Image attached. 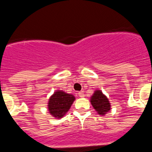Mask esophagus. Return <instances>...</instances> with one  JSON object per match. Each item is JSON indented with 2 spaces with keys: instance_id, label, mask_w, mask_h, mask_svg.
Returning a JSON list of instances; mask_svg holds the SVG:
<instances>
[{
  "instance_id": "obj_1",
  "label": "esophagus",
  "mask_w": 152,
  "mask_h": 152,
  "mask_svg": "<svg viewBox=\"0 0 152 152\" xmlns=\"http://www.w3.org/2000/svg\"><path fill=\"white\" fill-rule=\"evenodd\" d=\"M77 94H78V96H80V97H84V94L83 92H78L77 93Z\"/></svg>"
}]
</instances>
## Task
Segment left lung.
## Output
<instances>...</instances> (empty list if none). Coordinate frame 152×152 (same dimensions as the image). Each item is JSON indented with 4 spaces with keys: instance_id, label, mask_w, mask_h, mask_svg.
<instances>
[{
    "instance_id": "1",
    "label": "left lung",
    "mask_w": 152,
    "mask_h": 152,
    "mask_svg": "<svg viewBox=\"0 0 152 152\" xmlns=\"http://www.w3.org/2000/svg\"><path fill=\"white\" fill-rule=\"evenodd\" d=\"M91 103L98 114L104 115L110 110V103L102 91H96L91 98Z\"/></svg>"
}]
</instances>
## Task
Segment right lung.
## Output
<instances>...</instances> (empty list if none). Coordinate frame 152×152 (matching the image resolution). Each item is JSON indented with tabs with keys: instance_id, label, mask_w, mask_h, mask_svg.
Returning a JSON list of instances; mask_svg holds the SVG:
<instances>
[{
	"instance_id": "add662e5",
	"label": "right lung",
	"mask_w": 152,
	"mask_h": 152,
	"mask_svg": "<svg viewBox=\"0 0 152 152\" xmlns=\"http://www.w3.org/2000/svg\"><path fill=\"white\" fill-rule=\"evenodd\" d=\"M75 96L62 91H57L49 98L48 109L52 116L62 118L72 107Z\"/></svg>"
}]
</instances>
